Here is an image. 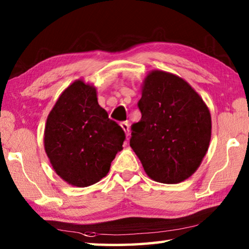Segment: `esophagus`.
<instances>
[{
    "mask_svg": "<svg viewBox=\"0 0 249 249\" xmlns=\"http://www.w3.org/2000/svg\"><path fill=\"white\" fill-rule=\"evenodd\" d=\"M121 126H122V128L124 129V132H125V134H126V136H129V125H128V123L127 122H122L121 123Z\"/></svg>",
    "mask_w": 249,
    "mask_h": 249,
    "instance_id": "34e87169",
    "label": "esophagus"
}]
</instances>
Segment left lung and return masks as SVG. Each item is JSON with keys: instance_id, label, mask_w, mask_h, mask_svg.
I'll list each match as a JSON object with an SVG mask.
<instances>
[{"instance_id": "8db88e82", "label": "left lung", "mask_w": 249, "mask_h": 249, "mask_svg": "<svg viewBox=\"0 0 249 249\" xmlns=\"http://www.w3.org/2000/svg\"><path fill=\"white\" fill-rule=\"evenodd\" d=\"M137 107L142 119L130 127L129 145L151 179L178 183L200 166L211 140V115L200 95L175 74L153 71Z\"/></svg>"}]
</instances>
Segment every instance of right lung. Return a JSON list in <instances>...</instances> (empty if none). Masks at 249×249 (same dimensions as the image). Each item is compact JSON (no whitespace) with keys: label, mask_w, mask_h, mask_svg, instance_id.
I'll list each match as a JSON object with an SVG mask.
<instances>
[{"label":"right lung","mask_w":249,"mask_h":249,"mask_svg":"<svg viewBox=\"0 0 249 249\" xmlns=\"http://www.w3.org/2000/svg\"><path fill=\"white\" fill-rule=\"evenodd\" d=\"M125 133L98 103L95 88L77 80L62 92L45 127V150L58 176L88 187L107 174Z\"/></svg>","instance_id":"obj_1"}]
</instances>
